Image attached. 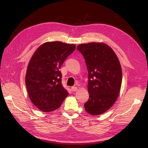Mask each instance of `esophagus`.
I'll return each instance as SVG.
<instances>
[{"instance_id":"34e87169","label":"esophagus","mask_w":148,"mask_h":148,"mask_svg":"<svg viewBox=\"0 0 148 148\" xmlns=\"http://www.w3.org/2000/svg\"><path fill=\"white\" fill-rule=\"evenodd\" d=\"M78 89V88H77V87H76V86H72L71 88V90L72 91H76Z\"/></svg>"}]
</instances>
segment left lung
<instances>
[{"mask_svg": "<svg viewBox=\"0 0 148 148\" xmlns=\"http://www.w3.org/2000/svg\"><path fill=\"white\" fill-rule=\"evenodd\" d=\"M77 50L83 56L88 71L89 99L84 104L91 115L104 113L119 96L122 80L120 62L110 47L104 43L79 44Z\"/></svg>", "mask_w": 148, "mask_h": 148, "instance_id": "1", "label": "left lung"}]
</instances>
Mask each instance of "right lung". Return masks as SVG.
Listing matches in <instances>:
<instances>
[{"mask_svg": "<svg viewBox=\"0 0 148 148\" xmlns=\"http://www.w3.org/2000/svg\"><path fill=\"white\" fill-rule=\"evenodd\" d=\"M75 48L74 44L47 42L31 57L26 71V86L30 100L41 111L56 110L68 96L62 86L59 69Z\"/></svg>", "mask_w": 148, "mask_h": 148, "instance_id": "1", "label": "right lung"}]
</instances>
